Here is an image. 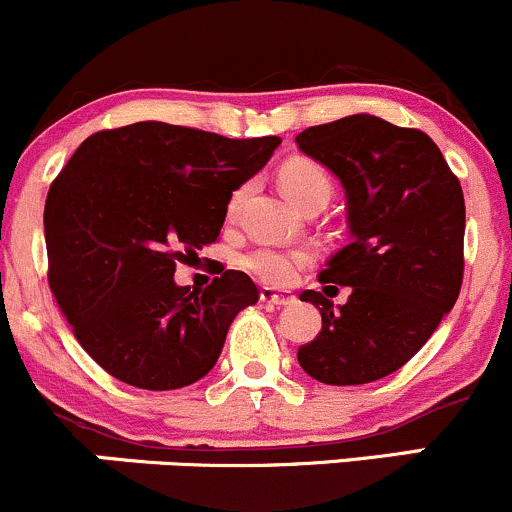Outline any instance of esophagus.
<instances>
[{
	"mask_svg": "<svg viewBox=\"0 0 512 512\" xmlns=\"http://www.w3.org/2000/svg\"><path fill=\"white\" fill-rule=\"evenodd\" d=\"M260 299L265 301V304H272V306L294 304V294H289V292H277V289H272V287H262V289H260Z\"/></svg>",
	"mask_w": 512,
	"mask_h": 512,
	"instance_id": "34e87169",
	"label": "esophagus"
}]
</instances>
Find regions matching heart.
I'll list each match as a JSON object with an SVG mask.
<instances>
[{"instance_id":"1","label":"heart","mask_w":512,"mask_h":512,"mask_svg":"<svg viewBox=\"0 0 512 512\" xmlns=\"http://www.w3.org/2000/svg\"><path fill=\"white\" fill-rule=\"evenodd\" d=\"M279 186L282 193L294 203L297 208H304L311 201H328L331 196V181L328 174L319 164L309 159H289L287 164L279 169ZM247 188L235 191L233 201H230V211H238L242 198H245ZM309 262L306 252H284L274 250V247H260V250L250 252L245 257V267L262 282L282 287V284L294 282L297 272Z\"/></svg>"}]
</instances>
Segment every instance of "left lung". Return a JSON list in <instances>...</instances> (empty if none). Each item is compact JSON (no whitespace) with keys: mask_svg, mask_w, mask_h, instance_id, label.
Returning a JSON list of instances; mask_svg holds the SVG:
<instances>
[{"mask_svg":"<svg viewBox=\"0 0 512 512\" xmlns=\"http://www.w3.org/2000/svg\"><path fill=\"white\" fill-rule=\"evenodd\" d=\"M297 144L341 181L351 230L319 274L328 289L351 287L346 304L299 294L321 311L299 365L326 385L373 383L400 370L459 299L464 193L427 134L365 112L304 129Z\"/></svg>","mask_w":512,"mask_h":512,"instance_id":"obj_1","label":"left lung"}]
</instances>
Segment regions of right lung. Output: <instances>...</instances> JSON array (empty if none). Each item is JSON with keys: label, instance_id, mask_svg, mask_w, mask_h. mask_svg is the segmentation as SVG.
Masks as SVG:
<instances>
[{"label": "right lung", "instance_id": "right-lung-1", "mask_svg": "<svg viewBox=\"0 0 512 512\" xmlns=\"http://www.w3.org/2000/svg\"><path fill=\"white\" fill-rule=\"evenodd\" d=\"M279 144L134 122L75 149L43 211L48 284L80 346L112 378L179 390L211 373L233 319L260 292L238 270L203 292L179 287L176 260L218 240L233 191Z\"/></svg>", "mask_w": 512, "mask_h": 512}]
</instances>
